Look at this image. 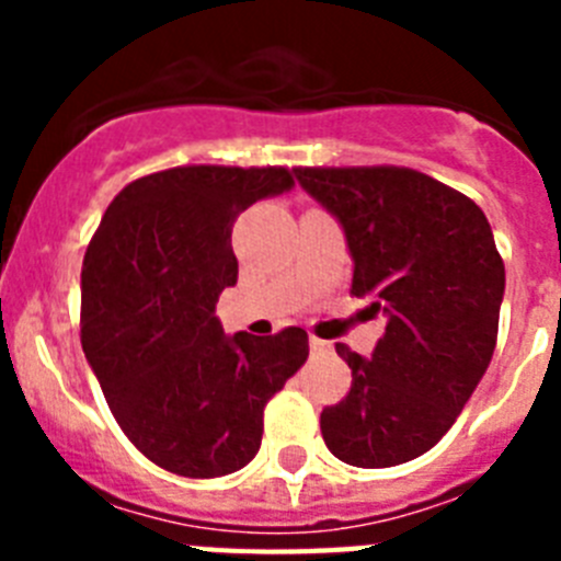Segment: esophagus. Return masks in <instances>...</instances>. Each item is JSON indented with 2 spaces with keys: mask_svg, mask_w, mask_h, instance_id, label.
I'll use <instances>...</instances> for the list:
<instances>
[{
  "mask_svg": "<svg viewBox=\"0 0 561 561\" xmlns=\"http://www.w3.org/2000/svg\"><path fill=\"white\" fill-rule=\"evenodd\" d=\"M309 348L314 351V354H323V351H329V342L317 340V336H309Z\"/></svg>",
  "mask_w": 561,
  "mask_h": 561,
  "instance_id": "1",
  "label": "esophagus"
}]
</instances>
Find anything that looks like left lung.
<instances>
[{"instance_id":"8db88e82","label":"left lung","mask_w":561,"mask_h":561,"mask_svg":"<svg viewBox=\"0 0 561 561\" xmlns=\"http://www.w3.org/2000/svg\"><path fill=\"white\" fill-rule=\"evenodd\" d=\"M345 230L354 280L388 317L370 359L336 342L351 390L320 413L342 463L385 469L433 449L455 424L497 342L505 266L483 210L413 168H295Z\"/></svg>"}]
</instances>
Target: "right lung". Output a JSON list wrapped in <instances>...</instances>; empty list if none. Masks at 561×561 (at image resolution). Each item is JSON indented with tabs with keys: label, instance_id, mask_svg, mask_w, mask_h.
Masks as SVG:
<instances>
[{
	"label": "right lung",
	"instance_id": "add662e5",
	"mask_svg": "<svg viewBox=\"0 0 561 561\" xmlns=\"http://www.w3.org/2000/svg\"><path fill=\"white\" fill-rule=\"evenodd\" d=\"M295 185L289 168L182 165L123 187L83 255L81 345L108 410L148 460L221 478L255 458L266 401L309 356V334L227 336L238 213Z\"/></svg>",
	"mask_w": 561,
	"mask_h": 561
}]
</instances>
